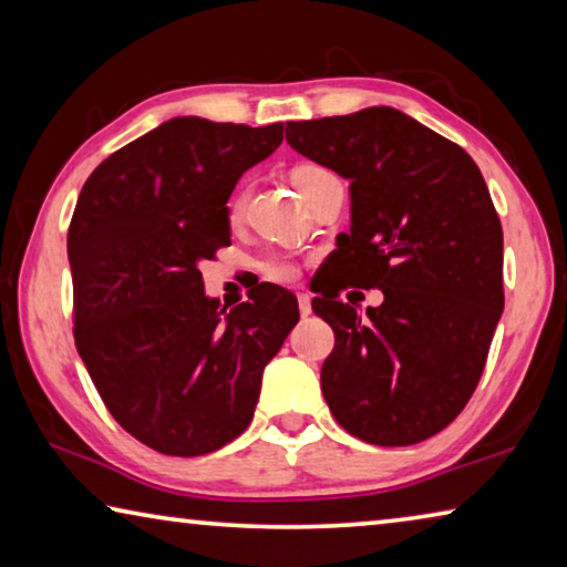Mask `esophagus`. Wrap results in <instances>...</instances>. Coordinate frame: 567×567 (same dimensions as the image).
I'll list each match as a JSON object with an SVG mask.
<instances>
[{
    "mask_svg": "<svg viewBox=\"0 0 567 567\" xmlns=\"http://www.w3.org/2000/svg\"><path fill=\"white\" fill-rule=\"evenodd\" d=\"M297 305H300V315L307 318V315H312V300L307 292H297Z\"/></svg>",
    "mask_w": 567,
    "mask_h": 567,
    "instance_id": "1",
    "label": "esophagus"
}]
</instances>
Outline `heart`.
Wrapping results in <instances>:
<instances>
[{"instance_id": "heart-1", "label": "heart", "mask_w": 567, "mask_h": 567, "mask_svg": "<svg viewBox=\"0 0 567 567\" xmlns=\"http://www.w3.org/2000/svg\"><path fill=\"white\" fill-rule=\"evenodd\" d=\"M324 172H328V169H322L318 165H297L292 169V182L297 185V189L302 192L312 179H318L320 175H324ZM243 203H245V197L237 195L233 203H229V215L237 217L239 209H243ZM260 267H262L265 277H270V280H277V282H290V280H295V275H297L295 262L287 260V257H282V255L265 257Z\"/></svg>"}]
</instances>
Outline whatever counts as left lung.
Masks as SVG:
<instances>
[{
	"mask_svg": "<svg viewBox=\"0 0 567 567\" xmlns=\"http://www.w3.org/2000/svg\"><path fill=\"white\" fill-rule=\"evenodd\" d=\"M290 147L350 179L334 262L385 295L368 318L315 297L334 348L320 382L334 420L370 445L447 427L483 375L503 315V227L473 157L392 107L287 122Z\"/></svg>",
	"mask_w": 567,
	"mask_h": 567,
	"instance_id": "8db88e82",
	"label": "left lung"
}]
</instances>
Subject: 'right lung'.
Segmentation results:
<instances>
[{"label": "right lung", "instance_id": "obj_1", "mask_svg": "<svg viewBox=\"0 0 567 567\" xmlns=\"http://www.w3.org/2000/svg\"><path fill=\"white\" fill-rule=\"evenodd\" d=\"M280 142L282 122L175 117L104 159L76 199V352L112 417L157 453L207 455L245 433L300 320L295 295L267 282L225 312L199 272L229 245L237 179Z\"/></svg>", "mask_w": 567, "mask_h": 567}]
</instances>
